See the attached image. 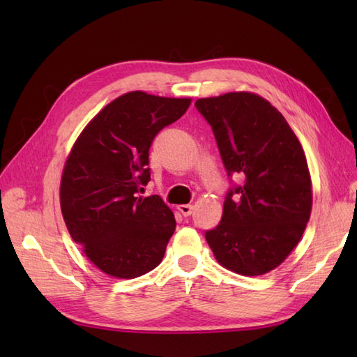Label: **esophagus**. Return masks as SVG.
<instances>
[{
    "mask_svg": "<svg viewBox=\"0 0 357 357\" xmlns=\"http://www.w3.org/2000/svg\"><path fill=\"white\" fill-rule=\"evenodd\" d=\"M178 210L184 216H190L192 211H193V206H190V204H181V206H178Z\"/></svg>",
    "mask_w": 357,
    "mask_h": 357,
    "instance_id": "esophagus-1",
    "label": "esophagus"
}]
</instances>
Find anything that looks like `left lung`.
I'll list each match as a JSON object with an SVG mask.
<instances>
[{
    "label": "left lung",
    "mask_w": 357,
    "mask_h": 357,
    "mask_svg": "<svg viewBox=\"0 0 357 357\" xmlns=\"http://www.w3.org/2000/svg\"><path fill=\"white\" fill-rule=\"evenodd\" d=\"M229 174L244 184L224 201L222 219L206 239L216 261L242 276L282 264L304 234L313 190L298 136L275 105L252 92L199 98Z\"/></svg>",
    "instance_id": "1"
}]
</instances>
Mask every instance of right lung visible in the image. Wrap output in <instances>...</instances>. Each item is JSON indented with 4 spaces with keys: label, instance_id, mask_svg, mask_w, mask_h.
<instances>
[{
    "label": "right lung",
    "instance_id": "1",
    "mask_svg": "<svg viewBox=\"0 0 357 357\" xmlns=\"http://www.w3.org/2000/svg\"><path fill=\"white\" fill-rule=\"evenodd\" d=\"M192 98L127 92L90 119L66 159L59 204L72 239L96 268L118 279L161 264L176 229L159 196H138L150 181L149 150Z\"/></svg>",
    "mask_w": 357,
    "mask_h": 357
}]
</instances>
